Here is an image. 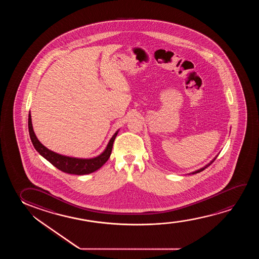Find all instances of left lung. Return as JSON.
Instances as JSON below:
<instances>
[{"label":"left lung","mask_w":259,"mask_h":259,"mask_svg":"<svg viewBox=\"0 0 259 259\" xmlns=\"http://www.w3.org/2000/svg\"><path fill=\"white\" fill-rule=\"evenodd\" d=\"M217 156H215V157H214V159H213L212 161L210 162V163H208V164H206L205 166L202 167V168H201V169H199V170H195V171H193V172H191V174H198V172H200V171H202V170H204L205 168H207V167L209 166V165H210V164H211V163H212L213 162H214V160L216 159Z\"/></svg>","instance_id":"8db88e82"}]
</instances>
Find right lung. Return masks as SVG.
Here are the masks:
<instances>
[{"instance_id":"1","label":"right lung","mask_w":259,"mask_h":259,"mask_svg":"<svg viewBox=\"0 0 259 259\" xmlns=\"http://www.w3.org/2000/svg\"><path fill=\"white\" fill-rule=\"evenodd\" d=\"M28 129L30 138L32 141V145L34 149L39 153L40 156H42L45 159L48 160L50 163H52L54 166L57 169L66 172V174H75V175H85V174H91L100 169L104 163H106L110 158L113 142L116 139L118 130L114 134L112 138L107 145L106 149H104L101 155L96 156L94 158H76L71 156H63L60 154L51 151L47 149L45 146L42 145L39 140L36 137L35 134L32 128V118L31 114L28 116Z\"/></svg>"}]
</instances>
